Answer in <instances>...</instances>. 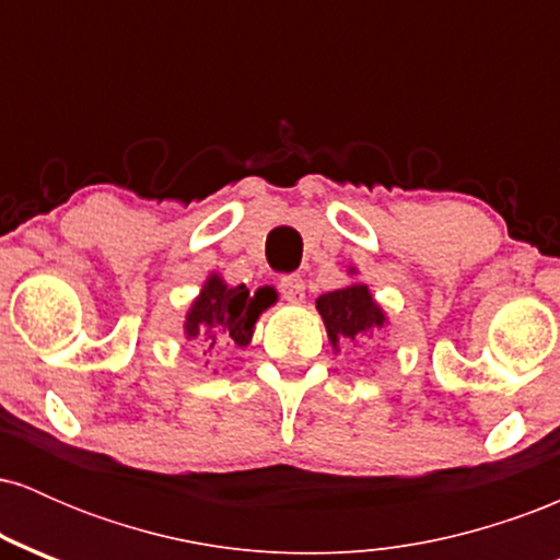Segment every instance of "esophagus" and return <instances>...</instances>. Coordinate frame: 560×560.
I'll use <instances>...</instances> for the list:
<instances>
[{"label": "esophagus", "instance_id": "34e87169", "mask_svg": "<svg viewBox=\"0 0 560 560\" xmlns=\"http://www.w3.org/2000/svg\"><path fill=\"white\" fill-rule=\"evenodd\" d=\"M279 292L284 294L287 302H294V305H298V302L305 300V281H302V276H298V273L281 276Z\"/></svg>", "mask_w": 560, "mask_h": 560}]
</instances>
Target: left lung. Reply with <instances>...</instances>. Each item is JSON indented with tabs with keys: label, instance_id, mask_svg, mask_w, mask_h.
Returning <instances> with one entry per match:
<instances>
[{
	"label": "left lung",
	"instance_id": "1",
	"mask_svg": "<svg viewBox=\"0 0 560 560\" xmlns=\"http://www.w3.org/2000/svg\"><path fill=\"white\" fill-rule=\"evenodd\" d=\"M350 273H355V268ZM316 307L334 347H339V342H363L387 324V316L365 284H350L320 294Z\"/></svg>",
	"mask_w": 560,
	"mask_h": 560
}]
</instances>
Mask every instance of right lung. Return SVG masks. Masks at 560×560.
Returning a JSON list of instances; mask_svg holds the SVG:
<instances>
[{
	"instance_id": "add662e5",
	"label": "right lung",
	"mask_w": 560,
	"mask_h": 560,
	"mask_svg": "<svg viewBox=\"0 0 560 560\" xmlns=\"http://www.w3.org/2000/svg\"><path fill=\"white\" fill-rule=\"evenodd\" d=\"M266 307L258 294L249 298V289L244 284L229 287L221 276L210 273L186 313L184 334L186 339L202 342V355L223 347H244L253 339L255 324Z\"/></svg>"
}]
</instances>
